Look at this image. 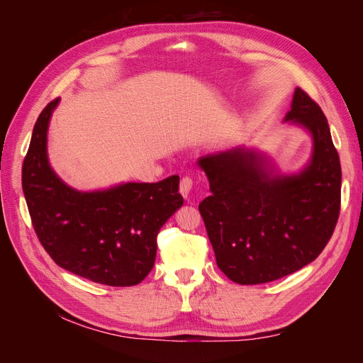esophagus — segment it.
<instances>
[{"label":"esophagus","instance_id":"esophagus-1","mask_svg":"<svg viewBox=\"0 0 363 363\" xmlns=\"http://www.w3.org/2000/svg\"><path fill=\"white\" fill-rule=\"evenodd\" d=\"M192 186H194V180L191 177H183L180 182V194L184 196V199H188L191 191H192Z\"/></svg>","mask_w":363,"mask_h":363}]
</instances>
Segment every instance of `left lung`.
Returning a JSON list of instances; mask_svg holds the SVG:
<instances>
[{
	"label": "left lung",
	"mask_w": 363,
	"mask_h": 363,
	"mask_svg": "<svg viewBox=\"0 0 363 363\" xmlns=\"http://www.w3.org/2000/svg\"><path fill=\"white\" fill-rule=\"evenodd\" d=\"M286 121L311 131L313 156L298 175L272 177L252 151L201 157L212 195L199 208L216 265L239 284L274 281L321 255L340 212V162L327 118L296 87Z\"/></svg>",
	"instance_id": "obj_1"
}]
</instances>
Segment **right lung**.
<instances>
[{
    "label": "right lung",
    "instance_id": "1",
    "mask_svg": "<svg viewBox=\"0 0 363 363\" xmlns=\"http://www.w3.org/2000/svg\"><path fill=\"white\" fill-rule=\"evenodd\" d=\"M59 98L40 112L23 164V191L39 242L59 267L107 286H135L155 267L157 235L182 207L179 175L79 192L52 172L47 130Z\"/></svg>",
    "mask_w": 363,
    "mask_h": 363
}]
</instances>
